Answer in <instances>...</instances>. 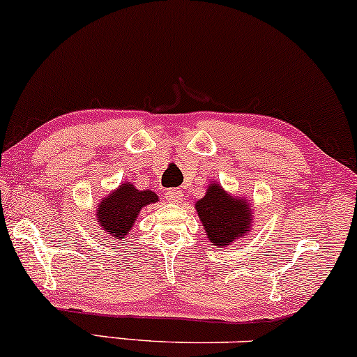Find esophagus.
Wrapping results in <instances>:
<instances>
[{"instance_id":"34e87169","label":"esophagus","mask_w":357,"mask_h":357,"mask_svg":"<svg viewBox=\"0 0 357 357\" xmlns=\"http://www.w3.org/2000/svg\"><path fill=\"white\" fill-rule=\"evenodd\" d=\"M165 196H166V199H168L169 202H174V204H178V202H181V199H183V192L179 191V189H168Z\"/></svg>"}]
</instances>
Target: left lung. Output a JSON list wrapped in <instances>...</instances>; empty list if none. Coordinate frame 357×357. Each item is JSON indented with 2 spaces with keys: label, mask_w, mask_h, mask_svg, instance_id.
<instances>
[{
  "label": "left lung",
  "mask_w": 357,
  "mask_h": 357,
  "mask_svg": "<svg viewBox=\"0 0 357 357\" xmlns=\"http://www.w3.org/2000/svg\"><path fill=\"white\" fill-rule=\"evenodd\" d=\"M196 211L211 243L220 249L250 231L252 206L225 192L218 183L209 184L206 196L196 202Z\"/></svg>",
  "instance_id": "1"
}]
</instances>
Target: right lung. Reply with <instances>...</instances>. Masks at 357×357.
Listing matches in <instances>:
<instances>
[{
    "label": "right lung",
    "instance_id": "add662e5",
    "mask_svg": "<svg viewBox=\"0 0 357 357\" xmlns=\"http://www.w3.org/2000/svg\"><path fill=\"white\" fill-rule=\"evenodd\" d=\"M156 201L158 196L150 189L139 191L132 183H123L97 206V222L110 237L121 241L132 231L139 211Z\"/></svg>",
    "mask_w": 357,
    "mask_h": 357
}]
</instances>
